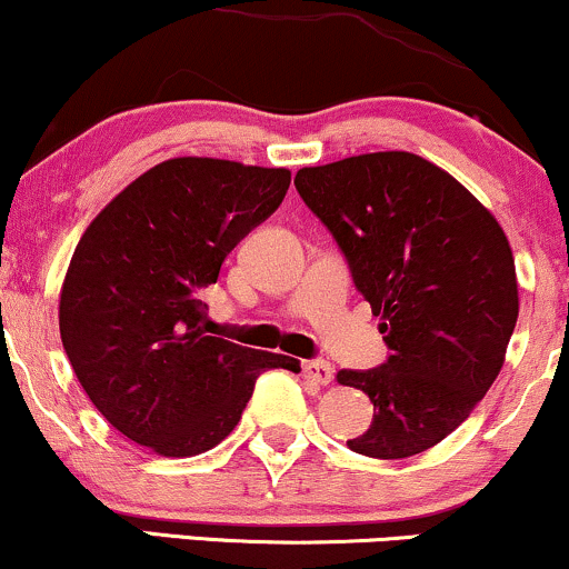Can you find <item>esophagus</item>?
Listing matches in <instances>:
<instances>
[{"label": "esophagus", "instance_id": "esophagus-1", "mask_svg": "<svg viewBox=\"0 0 569 569\" xmlns=\"http://www.w3.org/2000/svg\"><path fill=\"white\" fill-rule=\"evenodd\" d=\"M300 372H303L306 380H311V383L317 386H327L332 380V367L325 362V359H306L303 365H300Z\"/></svg>", "mask_w": 569, "mask_h": 569}]
</instances>
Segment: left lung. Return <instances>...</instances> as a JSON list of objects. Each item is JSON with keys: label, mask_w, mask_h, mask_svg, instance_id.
I'll return each mask as SVG.
<instances>
[{"label": "left lung", "mask_w": 569, "mask_h": 569, "mask_svg": "<svg viewBox=\"0 0 569 569\" xmlns=\"http://www.w3.org/2000/svg\"><path fill=\"white\" fill-rule=\"evenodd\" d=\"M296 189L351 266L389 343L378 370H340L376 416L353 452H426L471 416L496 383L519 317L503 229L450 172L410 151L303 167Z\"/></svg>", "instance_id": "1"}]
</instances>
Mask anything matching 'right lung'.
<instances>
[{"instance_id": "right-lung-1", "label": "right lung", "mask_w": 569, "mask_h": 569, "mask_svg": "<svg viewBox=\"0 0 569 569\" xmlns=\"http://www.w3.org/2000/svg\"><path fill=\"white\" fill-rule=\"evenodd\" d=\"M290 189L287 167L176 157L92 218L60 287L66 357L119 433L164 458L237 429L260 372L300 362L204 336V287Z\"/></svg>"}]
</instances>
